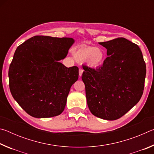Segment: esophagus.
Instances as JSON below:
<instances>
[{"instance_id": "obj_1", "label": "esophagus", "mask_w": 154, "mask_h": 154, "mask_svg": "<svg viewBox=\"0 0 154 154\" xmlns=\"http://www.w3.org/2000/svg\"><path fill=\"white\" fill-rule=\"evenodd\" d=\"M83 70L82 69H79V77H81L83 74Z\"/></svg>"}]
</instances>
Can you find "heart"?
<instances>
[{"label":"heart","mask_w":154,"mask_h":154,"mask_svg":"<svg viewBox=\"0 0 154 154\" xmlns=\"http://www.w3.org/2000/svg\"><path fill=\"white\" fill-rule=\"evenodd\" d=\"M74 56L81 61H86L92 67H98L103 64L105 54L102 49L90 46H83L74 51Z\"/></svg>","instance_id":"1"}]
</instances>
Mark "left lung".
Here are the masks:
<instances>
[{"mask_svg": "<svg viewBox=\"0 0 154 154\" xmlns=\"http://www.w3.org/2000/svg\"><path fill=\"white\" fill-rule=\"evenodd\" d=\"M107 49L102 66L82 65L88 106L94 116L106 120L120 118L140 100L146 65L137 44L119 37L99 43Z\"/></svg>", "mask_w": 154, "mask_h": 154, "instance_id": "left-lung-1", "label": "left lung"}]
</instances>
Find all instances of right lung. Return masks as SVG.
Listing matches in <instances>:
<instances>
[{"label": "right lung", "mask_w": 154, "mask_h": 154, "mask_svg": "<svg viewBox=\"0 0 154 154\" xmlns=\"http://www.w3.org/2000/svg\"><path fill=\"white\" fill-rule=\"evenodd\" d=\"M73 43L72 38L37 35L17 48L9 66V88L30 116L51 118L64 111L79 69L67 68L58 60L66 56Z\"/></svg>", "instance_id": "obj_1"}]
</instances>
